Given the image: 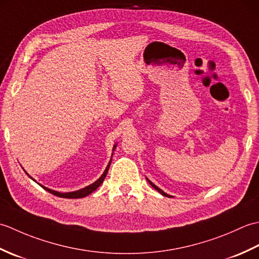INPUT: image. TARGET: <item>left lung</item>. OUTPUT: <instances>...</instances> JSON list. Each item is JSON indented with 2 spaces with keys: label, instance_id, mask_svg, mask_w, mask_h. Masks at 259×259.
<instances>
[{
  "label": "left lung",
  "instance_id": "8db88e82",
  "mask_svg": "<svg viewBox=\"0 0 259 259\" xmlns=\"http://www.w3.org/2000/svg\"><path fill=\"white\" fill-rule=\"evenodd\" d=\"M147 180H148V183H149V184H150V185L152 186V188H155V189H156V190H157L158 192H160V194H161L162 196H166V197H171V196H170V195L166 194V192H164V191H162V190H161L160 188H158V187H157V186H156L155 184H152V183H151V181H150L149 179H148V178H147Z\"/></svg>",
  "mask_w": 259,
  "mask_h": 259
}]
</instances>
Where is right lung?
<instances>
[{
  "mask_svg": "<svg viewBox=\"0 0 259 259\" xmlns=\"http://www.w3.org/2000/svg\"><path fill=\"white\" fill-rule=\"evenodd\" d=\"M115 147H117V145L113 146V150L115 149ZM110 163H111V161L109 162V164L107 166L106 170H104V172L102 174V176H101L100 178H99L97 181H95V183H93V184H91V185H89V186H87L85 188H83V189H80V190H76V191H72V192H63V194H62V192H58V191H56V190L49 189V188H47V187L42 186V185H41V187H42L43 189H46L47 191L50 192V194H52V195H54V196H58V197H61V198H69V199H75V198H83V197H85V196H88V195H90L91 192L95 191V190L98 188V187L103 183V180H104V178H106V176H107V174H108ZM33 180H34V179H33Z\"/></svg>",
  "mask_w": 259,
  "mask_h": 259,
  "instance_id": "add662e5",
  "label": "right lung"
}]
</instances>
